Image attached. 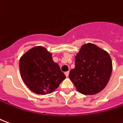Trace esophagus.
<instances>
[{
    "mask_svg": "<svg viewBox=\"0 0 123 123\" xmlns=\"http://www.w3.org/2000/svg\"><path fill=\"white\" fill-rule=\"evenodd\" d=\"M65 75H66L67 77H68V76H69V72L68 71V72H65Z\"/></svg>",
    "mask_w": 123,
    "mask_h": 123,
    "instance_id": "34e87169",
    "label": "esophagus"
}]
</instances>
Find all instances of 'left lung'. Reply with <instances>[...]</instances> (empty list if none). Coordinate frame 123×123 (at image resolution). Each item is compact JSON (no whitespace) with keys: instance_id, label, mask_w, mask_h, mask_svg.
<instances>
[{"instance_id":"1","label":"left lung","mask_w":123,"mask_h":123,"mask_svg":"<svg viewBox=\"0 0 123 123\" xmlns=\"http://www.w3.org/2000/svg\"><path fill=\"white\" fill-rule=\"evenodd\" d=\"M75 59V68L70 71L69 78L76 90L84 95H94L103 90L113 69L108 53L88 43L82 45Z\"/></svg>"}]
</instances>
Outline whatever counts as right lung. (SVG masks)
Wrapping results in <instances>:
<instances>
[{"instance_id":"right-lung-1","label":"right lung","mask_w":123,"mask_h":123,"mask_svg":"<svg viewBox=\"0 0 123 123\" xmlns=\"http://www.w3.org/2000/svg\"><path fill=\"white\" fill-rule=\"evenodd\" d=\"M52 56L45 47L35 46L20 57L21 77L28 88L35 93L45 95L53 92L66 78Z\"/></svg>"}]
</instances>
